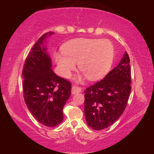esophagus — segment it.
<instances>
[{"label": "esophagus", "mask_w": 154, "mask_h": 154, "mask_svg": "<svg viewBox=\"0 0 154 154\" xmlns=\"http://www.w3.org/2000/svg\"><path fill=\"white\" fill-rule=\"evenodd\" d=\"M81 92H82V88L77 86H75V85H72L71 88L72 94H75L80 93Z\"/></svg>", "instance_id": "obj_1"}]
</instances>
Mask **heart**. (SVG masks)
I'll list each match as a JSON object with an SVG mask.
<instances>
[{"mask_svg": "<svg viewBox=\"0 0 154 154\" xmlns=\"http://www.w3.org/2000/svg\"><path fill=\"white\" fill-rule=\"evenodd\" d=\"M62 54H54L61 75L71 77L78 63L79 71L91 81L102 79L110 71L114 59V46L111 41L79 38L68 41L61 48ZM82 82L83 78H77Z\"/></svg>", "mask_w": 154, "mask_h": 154, "instance_id": "heart-1", "label": "heart"}]
</instances>
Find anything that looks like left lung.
Returning a JSON list of instances; mask_svg holds the SVG:
<instances>
[{"instance_id": "left-lung-1", "label": "left lung", "mask_w": 154, "mask_h": 154, "mask_svg": "<svg viewBox=\"0 0 154 154\" xmlns=\"http://www.w3.org/2000/svg\"><path fill=\"white\" fill-rule=\"evenodd\" d=\"M130 83V59L126 51L118 66L84 91V113L88 126L103 130L122 116L131 91Z\"/></svg>"}]
</instances>
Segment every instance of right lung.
Instances as JSON below:
<instances>
[{"mask_svg":"<svg viewBox=\"0 0 154 154\" xmlns=\"http://www.w3.org/2000/svg\"><path fill=\"white\" fill-rule=\"evenodd\" d=\"M54 34H44L34 45L22 71L27 107L36 120L48 127L56 126L63 121L62 109L71 91V83L56 75L52 69L45 43Z\"/></svg>","mask_w":154,"mask_h":154,"instance_id":"right-lung-1","label":"right lung"}]
</instances>
